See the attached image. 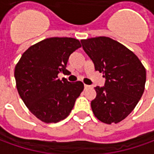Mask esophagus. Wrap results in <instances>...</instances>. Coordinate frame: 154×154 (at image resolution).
I'll return each instance as SVG.
<instances>
[{"label":"esophagus","mask_w":154,"mask_h":154,"mask_svg":"<svg viewBox=\"0 0 154 154\" xmlns=\"http://www.w3.org/2000/svg\"><path fill=\"white\" fill-rule=\"evenodd\" d=\"M84 87H85V89H87V88H90V86H88V85H84Z\"/></svg>","instance_id":"34e87169"}]
</instances>
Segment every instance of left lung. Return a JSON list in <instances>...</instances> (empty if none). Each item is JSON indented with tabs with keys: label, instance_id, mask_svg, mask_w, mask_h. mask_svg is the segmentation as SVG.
<instances>
[{
	"label": "left lung",
	"instance_id": "left-lung-1",
	"mask_svg": "<svg viewBox=\"0 0 154 154\" xmlns=\"http://www.w3.org/2000/svg\"><path fill=\"white\" fill-rule=\"evenodd\" d=\"M81 43L96 71L106 77L105 87H95L97 97L91 103L94 115L108 125L120 122L135 108L144 91L145 67L132 51L109 37Z\"/></svg>",
	"mask_w": 154,
	"mask_h": 154
}]
</instances>
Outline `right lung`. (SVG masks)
Instances as JSON below:
<instances>
[{"mask_svg": "<svg viewBox=\"0 0 154 154\" xmlns=\"http://www.w3.org/2000/svg\"><path fill=\"white\" fill-rule=\"evenodd\" d=\"M82 47L73 38H45L22 54L15 67L16 88L29 111L44 123H57L67 118L84 89L78 81L57 78L67 72L71 54Z\"/></svg>", "mask_w": 154, "mask_h": 154, "instance_id": "add662e5", "label": "right lung"}]
</instances>
